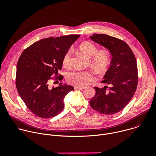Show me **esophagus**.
<instances>
[{
	"label": "esophagus",
	"mask_w": 156,
	"mask_h": 156,
	"mask_svg": "<svg viewBox=\"0 0 156 156\" xmlns=\"http://www.w3.org/2000/svg\"><path fill=\"white\" fill-rule=\"evenodd\" d=\"M75 89H78V90H83V89H85L86 87H81V86H74Z\"/></svg>",
	"instance_id": "34e87169"
}]
</instances>
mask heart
<instances>
[{"label": "heart", "instance_id": "1", "mask_svg": "<svg viewBox=\"0 0 156 156\" xmlns=\"http://www.w3.org/2000/svg\"><path fill=\"white\" fill-rule=\"evenodd\" d=\"M80 52L87 58H91V63L93 66L98 70H105L110 63V57L105 51H98V48L94 44L89 42L81 43L78 47ZM72 49H69L65 53L63 58V65L69 68L72 65ZM96 78L92 71L74 70L66 75V80L71 84L77 86H84Z\"/></svg>", "mask_w": 156, "mask_h": 156}]
</instances>
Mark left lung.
I'll use <instances>...</instances> for the list:
<instances>
[{"label": "left lung", "instance_id": "left-lung-1", "mask_svg": "<svg viewBox=\"0 0 156 156\" xmlns=\"http://www.w3.org/2000/svg\"><path fill=\"white\" fill-rule=\"evenodd\" d=\"M90 37L107 48L112 58L102 81L111 87L95 86L96 94L90 104L101 114H115L125 107L136 90L138 76L136 58L128 44L120 39L104 34H94Z\"/></svg>", "mask_w": 156, "mask_h": 156}]
</instances>
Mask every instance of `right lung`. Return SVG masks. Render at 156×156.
I'll list each match as a JSON object with an SVG mask.
<instances>
[{
    "label": "right lung",
    "instance_id": "right-lung-1",
    "mask_svg": "<svg viewBox=\"0 0 156 156\" xmlns=\"http://www.w3.org/2000/svg\"><path fill=\"white\" fill-rule=\"evenodd\" d=\"M80 36L70 34L42 39L21 54L16 65V87L22 100L35 115L49 119L58 115L64 108L65 96L74 90L70 85L60 83L59 86L52 87L50 83L53 76L54 80L63 78L58 73L63 56Z\"/></svg>",
    "mask_w": 156,
    "mask_h": 156
}]
</instances>
